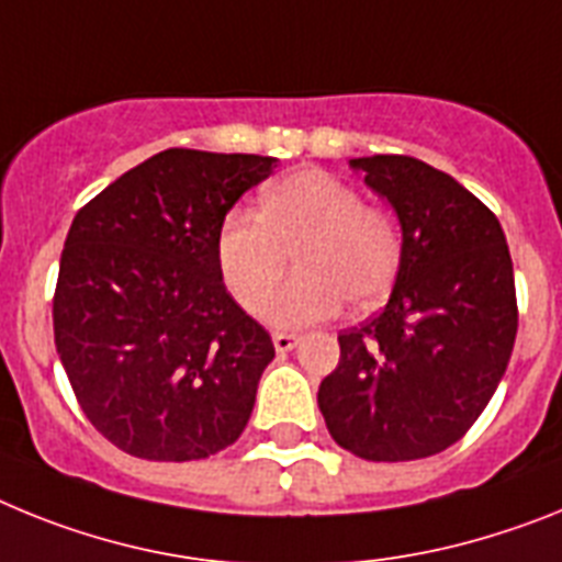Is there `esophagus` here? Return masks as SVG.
I'll return each instance as SVG.
<instances>
[{"label": "esophagus", "instance_id": "obj_1", "mask_svg": "<svg viewBox=\"0 0 562 562\" xmlns=\"http://www.w3.org/2000/svg\"><path fill=\"white\" fill-rule=\"evenodd\" d=\"M296 341H300V336L288 334V330H277V334H274L277 353H288V350H294Z\"/></svg>", "mask_w": 562, "mask_h": 562}]
</instances>
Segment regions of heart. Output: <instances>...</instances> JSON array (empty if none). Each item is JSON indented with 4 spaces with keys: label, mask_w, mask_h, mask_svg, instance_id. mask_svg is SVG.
Here are the masks:
<instances>
[{
    "label": "heart",
    "mask_w": 562,
    "mask_h": 562,
    "mask_svg": "<svg viewBox=\"0 0 562 562\" xmlns=\"http://www.w3.org/2000/svg\"><path fill=\"white\" fill-rule=\"evenodd\" d=\"M294 250L301 274L266 306L274 328H302L345 305L370 308L402 268V226L387 209L325 169H300L260 198V214L232 209L217 232L223 280L243 308L260 311Z\"/></svg>",
    "instance_id": "1"
}]
</instances>
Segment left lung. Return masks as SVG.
<instances>
[{
	"label": "left lung",
	"instance_id": "8db88e82",
	"mask_svg": "<svg viewBox=\"0 0 562 562\" xmlns=\"http://www.w3.org/2000/svg\"><path fill=\"white\" fill-rule=\"evenodd\" d=\"M350 166L396 209L404 254L382 314L339 334L316 402L353 456L416 461L463 438L504 379L517 334L509 246L495 214L424 160Z\"/></svg>",
	"mask_w": 562,
	"mask_h": 562
}]
</instances>
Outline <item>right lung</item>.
<instances>
[{
	"instance_id": "obj_1",
	"label": "right lung",
	"mask_w": 562,
	"mask_h": 562,
	"mask_svg": "<svg viewBox=\"0 0 562 562\" xmlns=\"http://www.w3.org/2000/svg\"><path fill=\"white\" fill-rule=\"evenodd\" d=\"M274 164L166 149L78 209L53 334L85 416L119 450L198 461L246 429L274 341L223 285L217 232Z\"/></svg>"
}]
</instances>
